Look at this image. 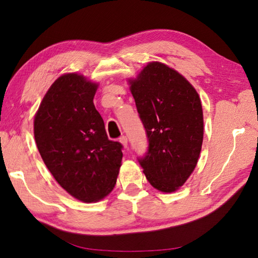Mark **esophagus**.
I'll list each match as a JSON object with an SVG mask.
<instances>
[{"mask_svg": "<svg viewBox=\"0 0 258 258\" xmlns=\"http://www.w3.org/2000/svg\"><path fill=\"white\" fill-rule=\"evenodd\" d=\"M119 142L122 145H123V147H125L126 149V146H128V138H126V136H121L119 138Z\"/></svg>", "mask_w": 258, "mask_h": 258, "instance_id": "esophagus-1", "label": "esophagus"}]
</instances>
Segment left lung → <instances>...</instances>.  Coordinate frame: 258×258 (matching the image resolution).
<instances>
[{
	"mask_svg": "<svg viewBox=\"0 0 258 258\" xmlns=\"http://www.w3.org/2000/svg\"><path fill=\"white\" fill-rule=\"evenodd\" d=\"M129 84L149 139L139 164L152 186L175 192L191 176L201 152L200 97L183 75L159 61L149 62Z\"/></svg>",
	"mask_w": 258,
	"mask_h": 258,
	"instance_id": "obj_1",
	"label": "left lung"
}]
</instances>
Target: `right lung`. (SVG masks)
I'll use <instances>...</instances> for the list:
<instances>
[{
  "label": "right lung",
  "instance_id": "1",
  "mask_svg": "<svg viewBox=\"0 0 258 258\" xmlns=\"http://www.w3.org/2000/svg\"><path fill=\"white\" fill-rule=\"evenodd\" d=\"M97 88L83 75H61L34 117V137L46 168L83 202L99 201L112 192L123 155L120 143L108 139L94 105Z\"/></svg>",
  "mask_w": 258,
  "mask_h": 258
}]
</instances>
